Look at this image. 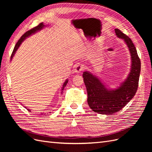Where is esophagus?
I'll list each match as a JSON object with an SVG mask.
<instances>
[{"mask_svg": "<svg viewBox=\"0 0 152 152\" xmlns=\"http://www.w3.org/2000/svg\"><path fill=\"white\" fill-rule=\"evenodd\" d=\"M84 69V66L83 65H82V64H79V65H77L74 69V72L75 73H80L81 71L83 70Z\"/></svg>", "mask_w": 152, "mask_h": 152, "instance_id": "esophagus-1", "label": "esophagus"}]
</instances>
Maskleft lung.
<instances>
[{
	"instance_id": "obj_1",
	"label": "left lung",
	"mask_w": 152,
	"mask_h": 152,
	"mask_svg": "<svg viewBox=\"0 0 152 152\" xmlns=\"http://www.w3.org/2000/svg\"><path fill=\"white\" fill-rule=\"evenodd\" d=\"M115 31L117 37L124 40L131 54V69L126 79L117 88L111 89L89 71H85L82 75L89 107L96 113L104 115L117 112L134 97L138 87L141 71L140 59L131 39L120 30L115 28Z\"/></svg>"
}]
</instances>
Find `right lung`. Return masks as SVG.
<instances>
[{"label": "right lung", "instance_id": "obj_1", "mask_svg": "<svg viewBox=\"0 0 152 152\" xmlns=\"http://www.w3.org/2000/svg\"><path fill=\"white\" fill-rule=\"evenodd\" d=\"M45 26H47L46 25H45L44 24V23H40L38 26H35V28H32V29H31V30H28V31H27L26 33H25L21 37V38H20V39H19V40L18 41V42L16 44V45H15V48H14V50H13V51H12V54H11V61L12 60V58L14 57V56H15V53H16V50H18V49L19 48V47L20 46V45L21 44V43L23 42V41L26 39V38H28V37H29L30 36V35H33V34H35V33H37V32H38V31H40L41 30H42L44 27H45ZM68 79H66L65 81V82H64L63 83V86H62V87H61V94H62V93H63V90L64 89V88H65V87H66V84H67V83H68ZM26 108V107H25ZM28 110V111H30V109H27Z\"/></svg>", "mask_w": 152, "mask_h": 152}]
</instances>
